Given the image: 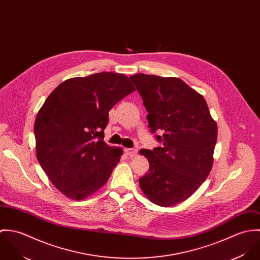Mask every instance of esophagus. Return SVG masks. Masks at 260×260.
Wrapping results in <instances>:
<instances>
[{
    "instance_id": "1",
    "label": "esophagus",
    "mask_w": 260,
    "mask_h": 260,
    "mask_svg": "<svg viewBox=\"0 0 260 260\" xmlns=\"http://www.w3.org/2000/svg\"><path fill=\"white\" fill-rule=\"evenodd\" d=\"M125 152L127 153V155H129V156L133 157V156H135V155L137 154L138 150L135 148H126L125 149Z\"/></svg>"
}]
</instances>
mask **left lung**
Segmentation results:
<instances>
[{"label": "left lung", "instance_id": "1", "mask_svg": "<svg viewBox=\"0 0 260 260\" xmlns=\"http://www.w3.org/2000/svg\"><path fill=\"white\" fill-rule=\"evenodd\" d=\"M148 112L150 131L160 147L142 149L149 161L139 185L149 200L163 207L189 198L204 182L213 164L217 125L202 95L179 78L130 76Z\"/></svg>", "mask_w": 260, "mask_h": 260}]
</instances>
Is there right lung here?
<instances>
[{"label":"right lung","instance_id":"1","mask_svg":"<svg viewBox=\"0 0 260 260\" xmlns=\"http://www.w3.org/2000/svg\"><path fill=\"white\" fill-rule=\"evenodd\" d=\"M135 91L125 75L71 78L46 99L34 125L37 159L55 187L82 200L104 185L123 150L104 142L109 111Z\"/></svg>","mask_w":260,"mask_h":260}]
</instances>
